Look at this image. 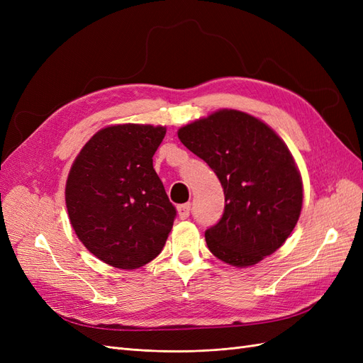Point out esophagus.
Returning <instances> with one entry per match:
<instances>
[{
	"label": "esophagus",
	"instance_id": "obj_1",
	"mask_svg": "<svg viewBox=\"0 0 363 363\" xmlns=\"http://www.w3.org/2000/svg\"><path fill=\"white\" fill-rule=\"evenodd\" d=\"M177 212H179L180 219L189 218V213H191V204H189V203H186V204H180V206H177Z\"/></svg>",
	"mask_w": 363,
	"mask_h": 363
}]
</instances>
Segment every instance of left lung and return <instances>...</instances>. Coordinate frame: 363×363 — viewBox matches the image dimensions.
Masks as SVG:
<instances>
[{
    "label": "left lung",
    "mask_w": 363,
    "mask_h": 363,
    "mask_svg": "<svg viewBox=\"0 0 363 363\" xmlns=\"http://www.w3.org/2000/svg\"><path fill=\"white\" fill-rule=\"evenodd\" d=\"M179 139L213 169L224 189V213L204 233L212 255L250 267L280 248L300 218L303 184L274 130L224 108L182 127Z\"/></svg>",
    "instance_id": "1"
}]
</instances>
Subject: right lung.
Returning a JSON list of instances; mask_svg holds the SVG:
<instances>
[{"mask_svg":"<svg viewBox=\"0 0 363 363\" xmlns=\"http://www.w3.org/2000/svg\"><path fill=\"white\" fill-rule=\"evenodd\" d=\"M164 127L123 124L91 138L68 175V215L75 235L107 265L136 269L167 242L177 211L152 168Z\"/></svg>","mask_w":363,"mask_h":363,"instance_id":"1","label":"right lung"}]
</instances>
